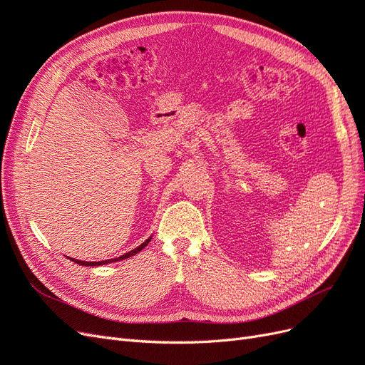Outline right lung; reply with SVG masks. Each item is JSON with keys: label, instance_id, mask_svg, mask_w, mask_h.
<instances>
[{"label": "right lung", "instance_id": "right-lung-1", "mask_svg": "<svg viewBox=\"0 0 365 365\" xmlns=\"http://www.w3.org/2000/svg\"><path fill=\"white\" fill-rule=\"evenodd\" d=\"M150 239H152V237H149L146 242H143V244H141L138 248L132 250V251H129V252L123 254V256H120V257H117V259H108V260H102V262H83V260H76V259H71V260H73V262H76V263L82 264V267H98V264H105V263H111V262H118V260H123V259H128V257L135 256L137 252H140L143 248H145V247L149 244Z\"/></svg>", "mask_w": 365, "mask_h": 365}]
</instances>
